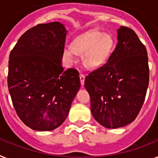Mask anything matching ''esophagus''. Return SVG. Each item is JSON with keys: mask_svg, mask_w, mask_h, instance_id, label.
Here are the masks:
<instances>
[{"mask_svg": "<svg viewBox=\"0 0 158 158\" xmlns=\"http://www.w3.org/2000/svg\"><path fill=\"white\" fill-rule=\"evenodd\" d=\"M79 77H80L81 84V85H84V82H85V75L84 74L81 73L80 75H79Z\"/></svg>", "mask_w": 158, "mask_h": 158, "instance_id": "34e87169", "label": "esophagus"}]
</instances>
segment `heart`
I'll return each instance as SVG.
<instances>
[{
  "label": "heart",
  "instance_id": "heart-1",
  "mask_svg": "<svg viewBox=\"0 0 158 158\" xmlns=\"http://www.w3.org/2000/svg\"><path fill=\"white\" fill-rule=\"evenodd\" d=\"M114 46V39L110 35L90 31L76 38L72 47L65 46L63 54L70 63L76 60L77 54L85 55V65L89 69H96L105 63Z\"/></svg>",
  "mask_w": 158,
  "mask_h": 158
}]
</instances>
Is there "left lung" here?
<instances>
[{
	"mask_svg": "<svg viewBox=\"0 0 158 158\" xmlns=\"http://www.w3.org/2000/svg\"><path fill=\"white\" fill-rule=\"evenodd\" d=\"M148 60L146 48L135 31L121 27L107 62L85 79L92 114L103 127H123L137 117L149 82Z\"/></svg>",
	"mask_w": 158,
	"mask_h": 158,
	"instance_id": "obj_1",
	"label": "left lung"
}]
</instances>
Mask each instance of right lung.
<instances>
[{
	"mask_svg": "<svg viewBox=\"0 0 158 158\" xmlns=\"http://www.w3.org/2000/svg\"><path fill=\"white\" fill-rule=\"evenodd\" d=\"M66 30L59 22L27 31L12 49L8 88L17 114L36 131L60 126L80 88L79 73L61 65Z\"/></svg>",
	"mask_w": 158,
	"mask_h": 158,
	"instance_id": "obj_1",
	"label": "right lung"
}]
</instances>
